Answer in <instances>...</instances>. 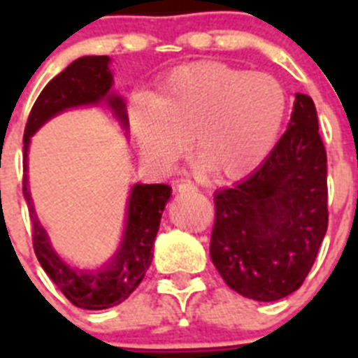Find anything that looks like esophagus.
<instances>
[{
    "mask_svg": "<svg viewBox=\"0 0 358 358\" xmlns=\"http://www.w3.org/2000/svg\"><path fill=\"white\" fill-rule=\"evenodd\" d=\"M177 192H179V194H195V192H197V186L192 185L189 181H181L177 185Z\"/></svg>",
    "mask_w": 358,
    "mask_h": 358,
    "instance_id": "1",
    "label": "esophagus"
}]
</instances>
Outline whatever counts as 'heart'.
Returning a JSON list of instances; mask_svg holds the SVG:
<instances>
[{
  "instance_id": "obj_1",
  "label": "heart",
  "mask_w": 358,
  "mask_h": 358,
  "mask_svg": "<svg viewBox=\"0 0 358 358\" xmlns=\"http://www.w3.org/2000/svg\"><path fill=\"white\" fill-rule=\"evenodd\" d=\"M287 116L283 85L267 73L197 61L173 68L152 96L129 103V123L141 156L170 166L194 145V154L217 181L255 172L280 140Z\"/></svg>"
}]
</instances>
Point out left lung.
Returning a JSON list of instances; mask_svg holds the SVG:
<instances>
[{"label":"left lung","instance_id":"obj_1","mask_svg":"<svg viewBox=\"0 0 358 358\" xmlns=\"http://www.w3.org/2000/svg\"><path fill=\"white\" fill-rule=\"evenodd\" d=\"M213 201L210 256L227 287L278 301L303 285L328 227L327 150L312 98L296 93L271 156Z\"/></svg>","mask_w":358,"mask_h":358}]
</instances>
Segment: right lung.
I'll return each mask as SVG.
<instances>
[{"instance_id": "1", "label": "right lung", "mask_w": 358, "mask_h": 358, "mask_svg": "<svg viewBox=\"0 0 358 358\" xmlns=\"http://www.w3.org/2000/svg\"><path fill=\"white\" fill-rule=\"evenodd\" d=\"M107 55H87L73 61L41 91L28 116L23 136V195L34 226V251L44 273L78 308L103 310L120 305L143 280L154 256V240L159 231L161 215L172 195L169 185H141L131 188L122 242L107 264L94 271L75 268L53 249L50 236L37 218L28 186V147L30 138L53 116L73 107L106 103L122 129L127 131L129 116L123 98L113 87V73Z\"/></svg>"}]
</instances>
